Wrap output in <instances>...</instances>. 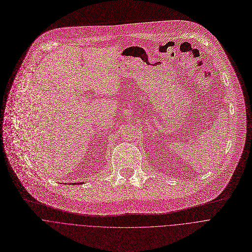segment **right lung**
I'll return each mask as SVG.
<instances>
[{"label":"right lung","instance_id":"right-lung-1","mask_svg":"<svg viewBox=\"0 0 252 252\" xmlns=\"http://www.w3.org/2000/svg\"><path fill=\"white\" fill-rule=\"evenodd\" d=\"M75 184H78V183H75ZM75 184H74V185H75Z\"/></svg>","mask_w":252,"mask_h":252}]
</instances>
